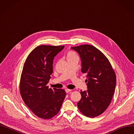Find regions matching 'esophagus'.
I'll list each match as a JSON object with an SVG mask.
<instances>
[{"label":"esophagus","instance_id":"34e87169","mask_svg":"<svg viewBox=\"0 0 134 134\" xmlns=\"http://www.w3.org/2000/svg\"><path fill=\"white\" fill-rule=\"evenodd\" d=\"M71 91V90H70V89H68V88H66V89H65V91H66V93L69 92H70Z\"/></svg>","mask_w":134,"mask_h":134}]
</instances>
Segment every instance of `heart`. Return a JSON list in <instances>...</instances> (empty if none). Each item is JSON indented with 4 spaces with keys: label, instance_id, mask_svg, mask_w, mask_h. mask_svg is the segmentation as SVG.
Wrapping results in <instances>:
<instances>
[{
    "label": "heart",
    "instance_id": "b5f03b06",
    "mask_svg": "<svg viewBox=\"0 0 134 134\" xmlns=\"http://www.w3.org/2000/svg\"><path fill=\"white\" fill-rule=\"evenodd\" d=\"M74 56H77V55H76L75 53L72 51H69L68 54H67V58H69V57H74Z\"/></svg>",
    "mask_w": 134,
    "mask_h": 134
}]
</instances>
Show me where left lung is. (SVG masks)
<instances>
[{
  "mask_svg": "<svg viewBox=\"0 0 134 134\" xmlns=\"http://www.w3.org/2000/svg\"><path fill=\"white\" fill-rule=\"evenodd\" d=\"M81 60V71L87 74V90L81 91L77 103L79 110L86 117L102 114L109 107L116 85V76L109 61L95 47L83 44L72 47Z\"/></svg>",
  "mask_w": 134,
  "mask_h": 134,
  "instance_id": "left-lung-1",
  "label": "left lung"
}]
</instances>
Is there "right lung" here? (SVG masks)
Masks as SVG:
<instances>
[{"label":"right lung","mask_w":134,"mask_h":134,"mask_svg":"<svg viewBox=\"0 0 134 134\" xmlns=\"http://www.w3.org/2000/svg\"><path fill=\"white\" fill-rule=\"evenodd\" d=\"M64 46H39L28 55L21 73L20 91L27 107L37 116L44 120L59 113L66 96L64 90L47 85L53 73L54 57Z\"/></svg>","instance_id":"1"}]
</instances>
